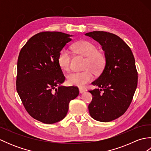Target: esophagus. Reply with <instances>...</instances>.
<instances>
[{"mask_svg": "<svg viewBox=\"0 0 151 151\" xmlns=\"http://www.w3.org/2000/svg\"><path fill=\"white\" fill-rule=\"evenodd\" d=\"M84 91H85L84 89H82V88H79V92H80V93H82L84 92Z\"/></svg>", "mask_w": 151, "mask_h": 151, "instance_id": "34e87169", "label": "esophagus"}]
</instances>
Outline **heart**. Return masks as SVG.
Segmentation results:
<instances>
[{
  "mask_svg": "<svg viewBox=\"0 0 151 151\" xmlns=\"http://www.w3.org/2000/svg\"><path fill=\"white\" fill-rule=\"evenodd\" d=\"M75 52L86 57L84 71L72 72L67 75V81L69 85L84 87L94 78V73H100L104 69L106 58L102 50H98L96 45L91 41L81 40L72 46ZM70 54L68 50L63 49L58 55V63L63 70H69L70 66Z\"/></svg>",
  "mask_w": 151,
  "mask_h": 151,
  "instance_id": "1",
  "label": "heart"
}]
</instances>
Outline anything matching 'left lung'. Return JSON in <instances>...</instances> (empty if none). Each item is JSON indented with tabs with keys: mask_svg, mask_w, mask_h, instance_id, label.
I'll return each mask as SVG.
<instances>
[{
	"mask_svg": "<svg viewBox=\"0 0 151 151\" xmlns=\"http://www.w3.org/2000/svg\"><path fill=\"white\" fill-rule=\"evenodd\" d=\"M85 35L101 45L106 58L101 75L92 82L101 89L89 91L93 95L89 112L95 120L110 122L123 115L132 102L138 77L135 59L129 46L117 35L103 31Z\"/></svg>",
	"mask_w": 151,
	"mask_h": 151,
	"instance_id": "obj_1",
	"label": "left lung"
}]
</instances>
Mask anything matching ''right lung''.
<instances>
[{
    "label": "right lung",
    "instance_id": "1",
    "mask_svg": "<svg viewBox=\"0 0 151 151\" xmlns=\"http://www.w3.org/2000/svg\"><path fill=\"white\" fill-rule=\"evenodd\" d=\"M72 40L60 32H42L30 38L17 60L16 89L31 117L45 124L65 117L70 101L79 94L77 87L56 86L65 81L58 55Z\"/></svg>",
    "mask_w": 151,
    "mask_h": 151
}]
</instances>
